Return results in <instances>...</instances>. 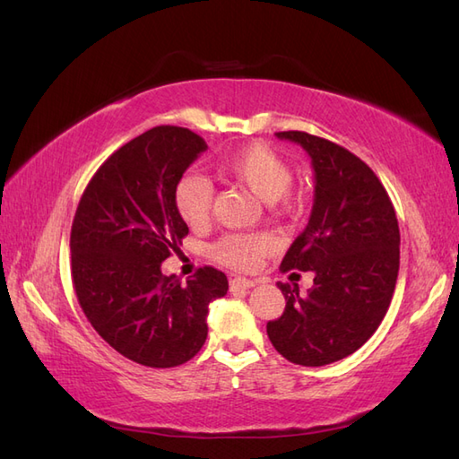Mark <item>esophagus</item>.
I'll return each mask as SVG.
<instances>
[{
    "label": "esophagus",
    "mask_w": 459,
    "mask_h": 459,
    "mask_svg": "<svg viewBox=\"0 0 459 459\" xmlns=\"http://www.w3.org/2000/svg\"><path fill=\"white\" fill-rule=\"evenodd\" d=\"M255 283L252 280H247V278H234L230 280V291L237 293V291H248L252 290Z\"/></svg>",
    "instance_id": "1"
}]
</instances>
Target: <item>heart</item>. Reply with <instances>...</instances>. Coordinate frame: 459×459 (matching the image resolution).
<instances>
[{
    "mask_svg": "<svg viewBox=\"0 0 459 459\" xmlns=\"http://www.w3.org/2000/svg\"><path fill=\"white\" fill-rule=\"evenodd\" d=\"M217 169L221 176L248 187L265 204L278 201L287 209L293 207L290 195L293 181L291 166L270 146L262 143L244 144L238 151L222 156L217 162ZM212 197H215V189L211 181L195 172L181 176L174 187L176 211L194 229L207 225ZM270 250L272 240L265 234H227L212 247V255L229 268L252 270Z\"/></svg>",
    "mask_w": 459,
    "mask_h": 459,
    "instance_id": "heart-1",
    "label": "heart"
}]
</instances>
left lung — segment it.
I'll return each instance as SVG.
<instances>
[{
    "instance_id": "1",
    "label": "left lung",
    "mask_w": 459,
    "mask_h": 459,
    "mask_svg": "<svg viewBox=\"0 0 459 459\" xmlns=\"http://www.w3.org/2000/svg\"><path fill=\"white\" fill-rule=\"evenodd\" d=\"M299 144L315 169L313 211L281 270L313 272V287L278 283L285 311L268 323L273 348L293 364L318 368L354 354L385 316L399 275V222L371 168L326 138L275 133Z\"/></svg>"
}]
</instances>
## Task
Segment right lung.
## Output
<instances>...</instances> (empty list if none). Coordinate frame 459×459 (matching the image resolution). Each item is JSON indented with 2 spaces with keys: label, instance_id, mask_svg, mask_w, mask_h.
I'll use <instances>...</instances> for the list:
<instances>
[{
  "label": "right lung",
  "instance_id": "obj_1",
  "mask_svg": "<svg viewBox=\"0 0 459 459\" xmlns=\"http://www.w3.org/2000/svg\"><path fill=\"white\" fill-rule=\"evenodd\" d=\"M205 151L184 126H154L105 160L72 222V281L83 315L111 348L148 368L194 358L207 338L209 303L229 290L211 265L187 283L162 273L189 232L174 187Z\"/></svg>",
  "mask_w": 459,
  "mask_h": 459
}]
</instances>
